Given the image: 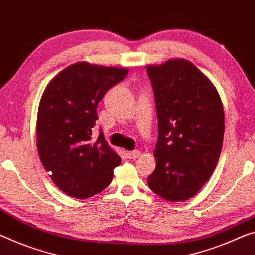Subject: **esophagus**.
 Listing matches in <instances>:
<instances>
[{
	"mask_svg": "<svg viewBox=\"0 0 255 255\" xmlns=\"http://www.w3.org/2000/svg\"><path fill=\"white\" fill-rule=\"evenodd\" d=\"M128 156L130 159H135L140 156V151L139 150H133V151H128Z\"/></svg>",
	"mask_w": 255,
	"mask_h": 255,
	"instance_id": "34e87169",
	"label": "esophagus"
}]
</instances>
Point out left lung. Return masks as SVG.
<instances>
[{
  "instance_id": "left-lung-1",
  "label": "left lung",
  "mask_w": 255,
  "mask_h": 255,
  "mask_svg": "<svg viewBox=\"0 0 255 255\" xmlns=\"http://www.w3.org/2000/svg\"><path fill=\"white\" fill-rule=\"evenodd\" d=\"M158 117L156 167L148 186L170 202L187 201L213 173L225 133L221 98L193 62L147 66Z\"/></svg>"
}]
</instances>
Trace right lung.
Segmentation results:
<instances>
[{
    "instance_id": "obj_1",
    "label": "right lung",
    "mask_w": 255,
    "mask_h": 255,
    "mask_svg": "<svg viewBox=\"0 0 255 255\" xmlns=\"http://www.w3.org/2000/svg\"><path fill=\"white\" fill-rule=\"evenodd\" d=\"M128 68L76 62L49 82L38 105L36 146L54 185L74 198L92 197L109 186L121 158L100 132L92 140L97 107Z\"/></svg>"
}]
</instances>
